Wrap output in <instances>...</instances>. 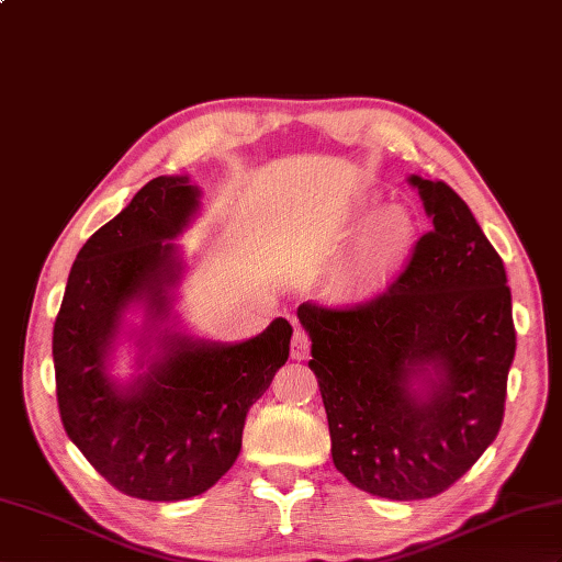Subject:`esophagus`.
Segmentation results:
<instances>
[{
  "mask_svg": "<svg viewBox=\"0 0 562 562\" xmlns=\"http://www.w3.org/2000/svg\"><path fill=\"white\" fill-rule=\"evenodd\" d=\"M307 355H310V336L297 328V331L293 334V340H291V358L305 360Z\"/></svg>",
  "mask_w": 562,
  "mask_h": 562,
  "instance_id": "34e87169",
  "label": "esophagus"
}]
</instances>
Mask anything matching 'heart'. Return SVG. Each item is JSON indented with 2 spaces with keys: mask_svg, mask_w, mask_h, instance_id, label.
I'll return each mask as SVG.
<instances>
[{
  "mask_svg": "<svg viewBox=\"0 0 562 562\" xmlns=\"http://www.w3.org/2000/svg\"><path fill=\"white\" fill-rule=\"evenodd\" d=\"M355 236L331 295L338 305L360 307L384 295L401 277L417 245V222L403 204L376 210V198H358L344 214V234Z\"/></svg>",
  "mask_w": 562,
  "mask_h": 562,
  "instance_id": "obj_1",
  "label": "heart"
}]
</instances>
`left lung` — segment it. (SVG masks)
<instances>
[{
  "label": "left lung",
  "instance_id": "obj_1",
  "mask_svg": "<svg viewBox=\"0 0 562 562\" xmlns=\"http://www.w3.org/2000/svg\"><path fill=\"white\" fill-rule=\"evenodd\" d=\"M407 181L434 228L391 289L360 307H297L336 470L391 501L441 494L482 458L515 358L503 259L453 188Z\"/></svg>",
  "mask_w": 562,
  "mask_h": 562
}]
</instances>
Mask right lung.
<instances>
[{
  "mask_svg": "<svg viewBox=\"0 0 562 562\" xmlns=\"http://www.w3.org/2000/svg\"><path fill=\"white\" fill-rule=\"evenodd\" d=\"M188 176H157L88 238L68 273L52 358L64 429L121 494L183 501L204 494L236 462L248 409L289 360L293 326L273 319L240 344L181 334L173 291L183 257L173 238L200 210ZM131 306L138 375L108 374Z\"/></svg>",
  "mask_w": 562,
  "mask_h": 562,
  "instance_id": "obj_1",
  "label": "right lung"
}]
</instances>
